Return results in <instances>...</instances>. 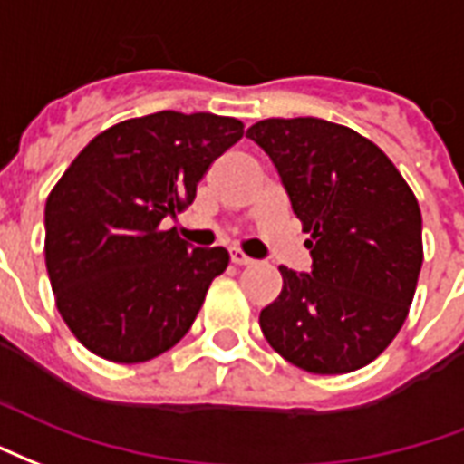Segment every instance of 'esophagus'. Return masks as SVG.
<instances>
[{
  "instance_id": "1",
  "label": "esophagus",
  "mask_w": 464,
  "mask_h": 464,
  "mask_svg": "<svg viewBox=\"0 0 464 464\" xmlns=\"http://www.w3.org/2000/svg\"><path fill=\"white\" fill-rule=\"evenodd\" d=\"M229 259H232V265H237V266H246L255 262L252 256H246L245 252H239V249H232V252H229Z\"/></svg>"
}]
</instances>
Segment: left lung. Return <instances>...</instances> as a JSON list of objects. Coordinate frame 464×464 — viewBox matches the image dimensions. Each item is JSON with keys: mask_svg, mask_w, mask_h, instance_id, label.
I'll return each mask as SVG.
<instances>
[{"mask_svg": "<svg viewBox=\"0 0 464 464\" xmlns=\"http://www.w3.org/2000/svg\"><path fill=\"white\" fill-rule=\"evenodd\" d=\"M246 138L274 162L304 232L311 272L279 266L259 314L269 346L309 373H351L403 326L422 266L418 199L388 155L346 125L269 118Z\"/></svg>", "mask_w": 464, "mask_h": 464, "instance_id": "8db88e82", "label": "left lung"}]
</instances>
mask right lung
I'll return each mask as SVG.
<instances>
[{
  "label": "right lung",
  "instance_id": "right-lung-1",
  "mask_svg": "<svg viewBox=\"0 0 464 464\" xmlns=\"http://www.w3.org/2000/svg\"><path fill=\"white\" fill-rule=\"evenodd\" d=\"M237 118H130L96 135L46 199V272L71 334L113 363L160 356L190 331L222 246H190L160 229L195 199L198 182L242 138Z\"/></svg>",
  "mask_w": 464,
  "mask_h": 464
}]
</instances>
